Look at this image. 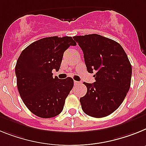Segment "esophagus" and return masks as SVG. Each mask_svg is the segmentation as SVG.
Wrapping results in <instances>:
<instances>
[{
    "instance_id": "34e87169",
    "label": "esophagus",
    "mask_w": 146,
    "mask_h": 146,
    "mask_svg": "<svg viewBox=\"0 0 146 146\" xmlns=\"http://www.w3.org/2000/svg\"><path fill=\"white\" fill-rule=\"evenodd\" d=\"M80 84V82H77V81H74L75 85H77V84Z\"/></svg>"
}]
</instances>
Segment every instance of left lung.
<instances>
[{"mask_svg": "<svg viewBox=\"0 0 146 146\" xmlns=\"http://www.w3.org/2000/svg\"><path fill=\"white\" fill-rule=\"evenodd\" d=\"M84 54L87 71L96 82H84L87 92L80 98L82 110L89 116L110 115L123 103L131 85L132 68L126 52L117 42L99 35L73 36Z\"/></svg>", "mask_w": 146, "mask_h": 146, "instance_id": "obj_1", "label": "left lung"}]
</instances>
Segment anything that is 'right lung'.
<instances>
[{"instance_id":"obj_1","label":"right lung","mask_w":146,"mask_h":146,"mask_svg":"<svg viewBox=\"0 0 146 146\" xmlns=\"http://www.w3.org/2000/svg\"><path fill=\"white\" fill-rule=\"evenodd\" d=\"M76 45L71 36H50L26 47L15 66L17 86L28 109L35 115L50 118L62 112L66 98L74 84L73 78L53 77L58 71L64 52Z\"/></svg>"}]
</instances>
